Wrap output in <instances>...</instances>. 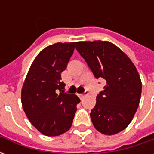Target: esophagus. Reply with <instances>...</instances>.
<instances>
[{
  "instance_id": "esophagus-1",
  "label": "esophagus",
  "mask_w": 154,
  "mask_h": 154,
  "mask_svg": "<svg viewBox=\"0 0 154 154\" xmlns=\"http://www.w3.org/2000/svg\"><path fill=\"white\" fill-rule=\"evenodd\" d=\"M88 95V91H85V92H84L83 94H79L78 96H79V97H80L81 99H83L84 97H86V96H87Z\"/></svg>"
}]
</instances>
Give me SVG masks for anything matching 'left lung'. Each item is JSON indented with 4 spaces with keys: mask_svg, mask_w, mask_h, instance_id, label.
<instances>
[{
    "mask_svg": "<svg viewBox=\"0 0 154 154\" xmlns=\"http://www.w3.org/2000/svg\"><path fill=\"white\" fill-rule=\"evenodd\" d=\"M76 48L95 77L106 81L90 113L94 127L107 135L122 131L131 122L141 97L142 83L135 66L107 41L77 42Z\"/></svg>",
    "mask_w": 154,
    "mask_h": 154,
    "instance_id": "1",
    "label": "left lung"
}]
</instances>
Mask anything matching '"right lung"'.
<instances>
[{
  "instance_id": "obj_1",
  "label": "right lung",
  "mask_w": 154,
  "mask_h": 154,
  "mask_svg": "<svg viewBox=\"0 0 154 154\" xmlns=\"http://www.w3.org/2000/svg\"><path fill=\"white\" fill-rule=\"evenodd\" d=\"M75 43L49 45L33 62L22 87L25 115L38 131L57 136L70 129L80 99L64 91L61 73L67 68Z\"/></svg>"
}]
</instances>
